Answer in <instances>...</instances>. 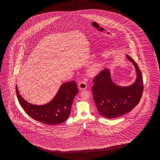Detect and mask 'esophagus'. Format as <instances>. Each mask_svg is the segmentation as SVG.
Instances as JSON below:
<instances>
[{"label":"esophagus","instance_id":"obj_1","mask_svg":"<svg viewBox=\"0 0 160 160\" xmlns=\"http://www.w3.org/2000/svg\"><path fill=\"white\" fill-rule=\"evenodd\" d=\"M78 88L79 90H85L87 88V83L85 81L79 82L78 83Z\"/></svg>","mask_w":160,"mask_h":160}]
</instances>
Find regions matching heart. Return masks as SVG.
<instances>
[{"label":"heart","mask_w":160,"mask_h":160,"mask_svg":"<svg viewBox=\"0 0 160 160\" xmlns=\"http://www.w3.org/2000/svg\"><path fill=\"white\" fill-rule=\"evenodd\" d=\"M101 68V65L99 63H96L91 66V68L89 69V73L90 75H94L97 74L100 68Z\"/></svg>","instance_id":"b5f03b06"}]
</instances>
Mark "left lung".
I'll return each instance as SVG.
<instances>
[{"instance_id": "left-lung-1", "label": "left lung", "mask_w": 160, "mask_h": 160, "mask_svg": "<svg viewBox=\"0 0 160 160\" xmlns=\"http://www.w3.org/2000/svg\"><path fill=\"white\" fill-rule=\"evenodd\" d=\"M126 58L132 62L137 72L133 85L121 87L111 79L110 72L106 68L95 76L92 92L98 112L103 117L114 118L130 112L138 104L143 91L142 75L136 62L129 55Z\"/></svg>"}]
</instances>
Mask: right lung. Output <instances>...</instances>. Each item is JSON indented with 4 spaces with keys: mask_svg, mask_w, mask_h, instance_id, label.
I'll use <instances>...</instances> for the list:
<instances>
[{
    "mask_svg": "<svg viewBox=\"0 0 160 160\" xmlns=\"http://www.w3.org/2000/svg\"><path fill=\"white\" fill-rule=\"evenodd\" d=\"M78 92L76 82H68L62 85L51 102L44 105H33L21 97L16 86L18 99L25 112L35 120L52 125L64 122L68 118L73 99Z\"/></svg>",
    "mask_w": 160,
    "mask_h": 160,
    "instance_id": "1",
    "label": "right lung"
}]
</instances>
